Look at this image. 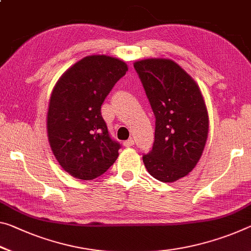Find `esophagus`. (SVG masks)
<instances>
[{"instance_id":"obj_1","label":"esophagus","mask_w":251,"mask_h":251,"mask_svg":"<svg viewBox=\"0 0 251 251\" xmlns=\"http://www.w3.org/2000/svg\"><path fill=\"white\" fill-rule=\"evenodd\" d=\"M133 145H134V140H133V138H129V140H127V141L124 142V146L125 147H130V146H133Z\"/></svg>"}]
</instances>
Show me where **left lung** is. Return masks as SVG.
I'll return each instance as SVG.
<instances>
[{
    "instance_id": "1",
    "label": "left lung",
    "mask_w": 251,
    "mask_h": 251,
    "mask_svg": "<svg viewBox=\"0 0 251 251\" xmlns=\"http://www.w3.org/2000/svg\"><path fill=\"white\" fill-rule=\"evenodd\" d=\"M134 68L156 118L153 149L143 162L158 181L180 180L196 168L208 138L203 96L193 78L170 59H144Z\"/></svg>"
}]
</instances>
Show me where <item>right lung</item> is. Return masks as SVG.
I'll use <instances>...</instances> for the list:
<instances>
[{"mask_svg": "<svg viewBox=\"0 0 251 251\" xmlns=\"http://www.w3.org/2000/svg\"><path fill=\"white\" fill-rule=\"evenodd\" d=\"M127 70L121 59L88 55L71 66L53 87L47 114L48 140L71 176L94 180L117 160L121 145L110 138L100 109Z\"/></svg>", "mask_w": 251, "mask_h": 251, "instance_id": "right-lung-1", "label": "right lung"}]
</instances>
